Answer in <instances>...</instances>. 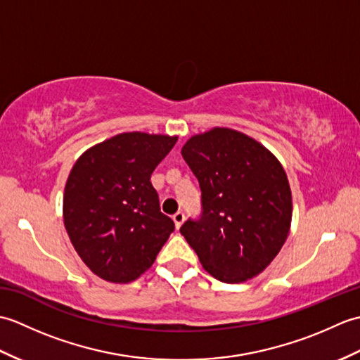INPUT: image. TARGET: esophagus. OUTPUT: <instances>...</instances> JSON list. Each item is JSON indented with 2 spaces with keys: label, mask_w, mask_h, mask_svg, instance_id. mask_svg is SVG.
Here are the masks:
<instances>
[{
  "label": "esophagus",
  "mask_w": 360,
  "mask_h": 360,
  "mask_svg": "<svg viewBox=\"0 0 360 360\" xmlns=\"http://www.w3.org/2000/svg\"><path fill=\"white\" fill-rule=\"evenodd\" d=\"M184 221H186V215L182 212H178V213H174V215H173V223H174L176 229H179Z\"/></svg>",
  "instance_id": "1"
}]
</instances>
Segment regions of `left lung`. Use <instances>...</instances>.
<instances>
[{"instance_id":"8db88e82","label":"left lung","mask_w":360,"mask_h":360,"mask_svg":"<svg viewBox=\"0 0 360 360\" xmlns=\"http://www.w3.org/2000/svg\"><path fill=\"white\" fill-rule=\"evenodd\" d=\"M200 181L202 217L181 233L202 267L223 283L262 274L285 244L292 195L280 160L254 137L215 127L181 150Z\"/></svg>"}]
</instances>
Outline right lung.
<instances>
[{
	"label": "right lung",
	"instance_id": "right-lung-1",
	"mask_svg": "<svg viewBox=\"0 0 360 360\" xmlns=\"http://www.w3.org/2000/svg\"><path fill=\"white\" fill-rule=\"evenodd\" d=\"M178 136L120 133L75 160L63 195V221L91 272L129 283L150 269L173 221L159 210L151 173Z\"/></svg>",
	"mask_w": 360,
	"mask_h": 360
}]
</instances>
